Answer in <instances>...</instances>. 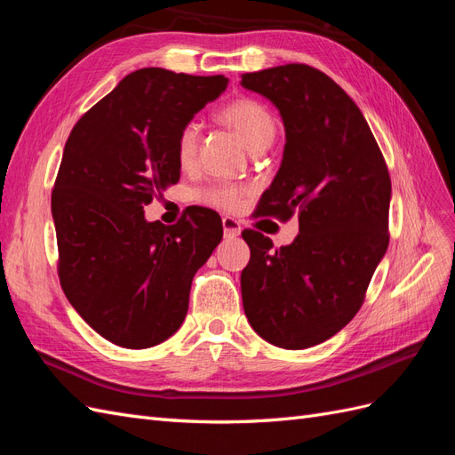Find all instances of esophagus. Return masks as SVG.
I'll return each mask as SVG.
<instances>
[{"mask_svg": "<svg viewBox=\"0 0 455 455\" xmlns=\"http://www.w3.org/2000/svg\"><path fill=\"white\" fill-rule=\"evenodd\" d=\"M222 226H224V235L226 237H237V235H241V224L237 222L235 218L224 216L222 218Z\"/></svg>", "mask_w": 455, "mask_h": 455, "instance_id": "34e87169", "label": "esophagus"}]
</instances>
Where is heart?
<instances>
[{
  "instance_id": "b5f03b06",
  "label": "heart",
  "mask_w": 455,
  "mask_h": 455,
  "mask_svg": "<svg viewBox=\"0 0 455 455\" xmlns=\"http://www.w3.org/2000/svg\"><path fill=\"white\" fill-rule=\"evenodd\" d=\"M218 119L235 131L251 151L267 148L275 139V132H277V121H275V116L269 112V108L259 100L249 99V96H241V99L228 102L218 112ZM199 144L201 129L197 123H184L178 129L174 139V157L184 171L196 167ZM249 191V186L218 180L203 188L197 194V199L201 203L216 206V209L237 211Z\"/></svg>"
}]
</instances>
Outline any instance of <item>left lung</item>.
<instances>
[{"mask_svg": "<svg viewBox=\"0 0 455 455\" xmlns=\"http://www.w3.org/2000/svg\"><path fill=\"white\" fill-rule=\"evenodd\" d=\"M241 85L277 106L286 144L258 212L299 233L273 249L244 229V315L258 336L284 349L319 346L361 309L389 244L391 178L368 123L336 81L307 64L243 74Z\"/></svg>", "mask_w": 455, "mask_h": 455, "instance_id": "1", "label": "left lung"}]
</instances>
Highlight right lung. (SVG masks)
I'll list each match as a JSON object with an SVG mask.
<instances>
[{"mask_svg": "<svg viewBox=\"0 0 455 455\" xmlns=\"http://www.w3.org/2000/svg\"><path fill=\"white\" fill-rule=\"evenodd\" d=\"M228 87L224 76L142 68L96 102L68 136L51 211L60 286L108 341L146 349L182 326L194 275L222 241V220L194 209L172 226L144 204L180 180L174 139Z\"/></svg>", "mask_w": 455, "mask_h": 455, "instance_id": "obj_1", "label": "right lung"}]
</instances>
